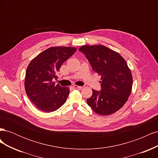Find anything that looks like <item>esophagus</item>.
<instances>
[{
  "label": "esophagus",
  "mask_w": 158,
  "mask_h": 158,
  "mask_svg": "<svg viewBox=\"0 0 158 158\" xmlns=\"http://www.w3.org/2000/svg\"><path fill=\"white\" fill-rule=\"evenodd\" d=\"M73 88H74V89H82V86H79V85H73Z\"/></svg>",
  "instance_id": "obj_1"
}]
</instances>
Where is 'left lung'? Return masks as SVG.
<instances>
[{"label": "left lung", "mask_w": 158, "mask_h": 158, "mask_svg": "<svg viewBox=\"0 0 158 158\" xmlns=\"http://www.w3.org/2000/svg\"><path fill=\"white\" fill-rule=\"evenodd\" d=\"M86 56L93 70L101 76V90L92 89L88 106L100 115H109L128 100L132 76L127 62L118 52L100 45H83L79 49Z\"/></svg>", "instance_id": "left-lung-1"}]
</instances>
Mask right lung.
<instances>
[{
  "mask_svg": "<svg viewBox=\"0 0 158 158\" xmlns=\"http://www.w3.org/2000/svg\"><path fill=\"white\" fill-rule=\"evenodd\" d=\"M76 51L71 47H52L31 60L25 78V90L31 102L43 112L56 111L66 102L69 95L68 87L55 85L61 65Z\"/></svg>",
  "mask_w": 158,
  "mask_h": 158,
  "instance_id": "add662e5",
  "label": "right lung"
}]
</instances>
